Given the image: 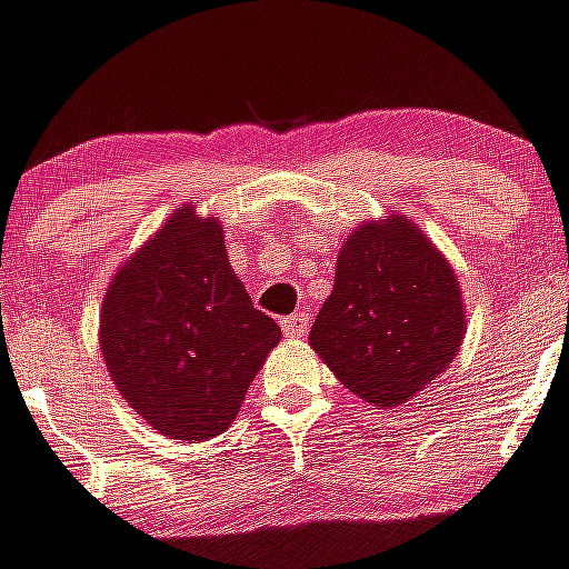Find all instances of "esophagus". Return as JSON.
<instances>
[{
    "mask_svg": "<svg viewBox=\"0 0 569 569\" xmlns=\"http://www.w3.org/2000/svg\"><path fill=\"white\" fill-rule=\"evenodd\" d=\"M310 328V319L308 313H293L288 319H281V333L290 336V339H301V336L308 333Z\"/></svg>",
    "mask_w": 569,
    "mask_h": 569,
    "instance_id": "esophagus-1",
    "label": "esophagus"
}]
</instances>
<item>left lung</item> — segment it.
Here are the masks:
<instances>
[{
    "label": "left lung",
    "mask_w": 569,
    "mask_h": 569,
    "mask_svg": "<svg viewBox=\"0 0 569 569\" xmlns=\"http://www.w3.org/2000/svg\"><path fill=\"white\" fill-rule=\"evenodd\" d=\"M465 339L459 281L405 216L361 224L336 259V284L310 345L336 379L376 407L405 405Z\"/></svg>",
    "instance_id": "left-lung-1"
}]
</instances>
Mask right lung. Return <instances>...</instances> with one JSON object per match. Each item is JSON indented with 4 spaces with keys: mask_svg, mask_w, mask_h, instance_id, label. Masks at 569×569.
<instances>
[{
    "mask_svg": "<svg viewBox=\"0 0 569 569\" xmlns=\"http://www.w3.org/2000/svg\"><path fill=\"white\" fill-rule=\"evenodd\" d=\"M99 330L119 393L159 433L184 441L228 430L281 339L230 270L222 224L193 208L113 276Z\"/></svg>",
    "mask_w": 569,
    "mask_h": 569,
    "instance_id": "add662e5",
    "label": "right lung"
}]
</instances>
